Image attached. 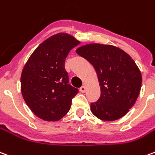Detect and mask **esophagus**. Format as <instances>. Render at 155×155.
<instances>
[{"label":"esophagus","mask_w":155,"mask_h":155,"mask_svg":"<svg viewBox=\"0 0 155 155\" xmlns=\"http://www.w3.org/2000/svg\"><path fill=\"white\" fill-rule=\"evenodd\" d=\"M80 91H81V92L85 93L86 91V87H85V85H82L81 88H80Z\"/></svg>","instance_id":"34e87169"}]
</instances>
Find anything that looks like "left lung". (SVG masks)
I'll use <instances>...</instances> for the list:
<instances>
[{"label": "left lung", "mask_w": 155, "mask_h": 155, "mask_svg": "<svg viewBox=\"0 0 155 155\" xmlns=\"http://www.w3.org/2000/svg\"><path fill=\"white\" fill-rule=\"evenodd\" d=\"M95 68L101 97L91 110L102 121L123 117L134 107L142 85V74L134 60L119 48L110 44H89L75 50Z\"/></svg>", "instance_id": "1"}]
</instances>
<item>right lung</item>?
<instances>
[{
    "instance_id": "right-lung-1",
    "label": "right lung",
    "mask_w": 155,
    "mask_h": 155,
    "mask_svg": "<svg viewBox=\"0 0 155 155\" xmlns=\"http://www.w3.org/2000/svg\"><path fill=\"white\" fill-rule=\"evenodd\" d=\"M78 44L80 41L69 33L54 34L39 44L22 69V97L34 115L44 121L64 117L79 92L69 84L64 68L67 55Z\"/></svg>"
}]
</instances>
